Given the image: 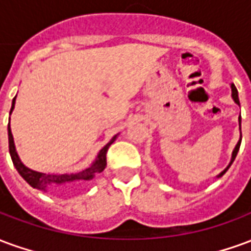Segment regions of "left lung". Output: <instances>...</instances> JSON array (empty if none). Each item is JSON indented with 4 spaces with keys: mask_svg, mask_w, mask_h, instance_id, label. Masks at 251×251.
I'll return each mask as SVG.
<instances>
[{
    "mask_svg": "<svg viewBox=\"0 0 251 251\" xmlns=\"http://www.w3.org/2000/svg\"><path fill=\"white\" fill-rule=\"evenodd\" d=\"M231 90H232V99H234V100H235V103L239 104V98H238V90H237V87H235V86H234V84H231ZM239 124H241V120H239ZM241 141H242V138H241V140H239V142H238V144H237V147H235V149H234V152H232L231 163L228 164V167H227V168L225 169V171H223V172H222V174L219 175V176H223V175L226 174V171H227V169L230 168V165H231V164H232V161H234V160H235V157H237V153H238V151H239V147H241Z\"/></svg>",
    "mask_w": 251,
    "mask_h": 251,
    "instance_id": "8db88e82",
    "label": "left lung"
}]
</instances>
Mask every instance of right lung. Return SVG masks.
<instances>
[{
    "mask_svg": "<svg viewBox=\"0 0 251 251\" xmlns=\"http://www.w3.org/2000/svg\"><path fill=\"white\" fill-rule=\"evenodd\" d=\"M14 100H16V97L13 98V102H12V109H10V113L14 107ZM8 137H9V153H10V157H12V161H13L14 167L19 171V174L23 176V179L28 183L29 185H32L33 188L41 189V191H47V189H56L57 187H62V185H77L82 184L87 180H91L97 174H100L104 168H106V153L109 151V147L113 144V141L115 140V137L111 140V141L100 149L98 157L94 161V164L90 167V168L84 169L82 172L75 175H47L41 174V172H36V171H32V169L26 168L24 164L20 161L19 156H17V152H16V148H14L13 142V136H12V131H10V126L8 124Z\"/></svg>",
    "mask_w": 251,
    "mask_h": 251,
    "instance_id": "add662e5",
    "label": "right lung"
}]
</instances>
